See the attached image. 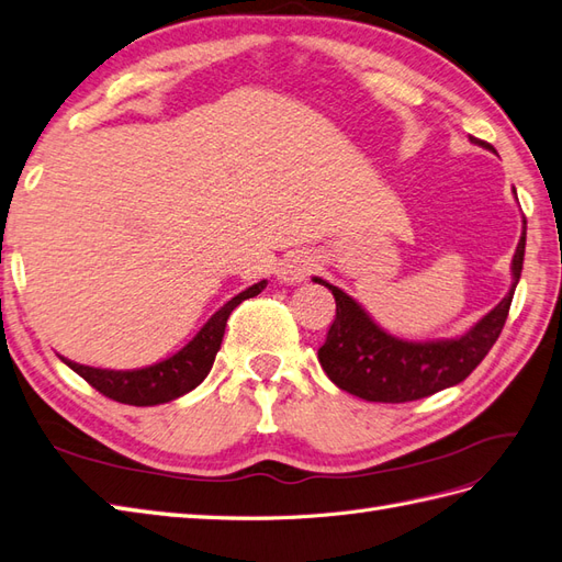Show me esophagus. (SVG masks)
Returning <instances> with one entry per match:
<instances>
[{
    "label": "esophagus",
    "mask_w": 562,
    "mask_h": 562,
    "mask_svg": "<svg viewBox=\"0 0 562 562\" xmlns=\"http://www.w3.org/2000/svg\"><path fill=\"white\" fill-rule=\"evenodd\" d=\"M312 269H314V265H312L310 255L293 252L281 262L279 277H281L283 283H300V281H305L310 277Z\"/></svg>",
    "instance_id": "34e87169"
}]
</instances>
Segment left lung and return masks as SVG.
<instances>
[{"label":"left lung","instance_id":"left-lung-1","mask_svg":"<svg viewBox=\"0 0 562 562\" xmlns=\"http://www.w3.org/2000/svg\"><path fill=\"white\" fill-rule=\"evenodd\" d=\"M474 145L494 149L484 140L470 138ZM527 243L525 234L517 243L513 257V285L508 295L479 319L468 334L450 340L413 344L401 340L384 328L336 285L314 277V283L326 285L336 297V317L328 326L324 346L319 348V364L326 376L340 391H348L369 403H407L456 386L472 374V369L486 358L498 340L508 319L515 285L522 273Z\"/></svg>","mask_w":562,"mask_h":562}]
</instances>
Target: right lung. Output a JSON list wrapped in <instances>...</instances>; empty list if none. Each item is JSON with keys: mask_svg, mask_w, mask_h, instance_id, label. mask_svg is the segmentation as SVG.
<instances>
[{"mask_svg": "<svg viewBox=\"0 0 562 562\" xmlns=\"http://www.w3.org/2000/svg\"><path fill=\"white\" fill-rule=\"evenodd\" d=\"M267 281L250 285L248 291L231 297L228 303L212 314V319L204 324L198 336L186 348L178 350L173 358L157 362L153 367L131 369V372H116V369H98L86 367L71 360H64L76 374L83 376L92 389H98L106 398L126 405H159L181 398L183 393L193 391L202 384V379L210 374L218 348H222L224 328L228 314L234 312L243 300L255 297L265 291Z\"/></svg>", "mask_w": 562, "mask_h": 562, "instance_id": "add662e5", "label": "right lung"}]
</instances>
